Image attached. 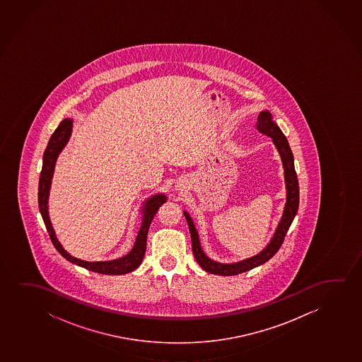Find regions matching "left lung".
Masks as SVG:
<instances>
[{
    "label": "left lung",
    "mask_w": 362,
    "mask_h": 362,
    "mask_svg": "<svg viewBox=\"0 0 362 362\" xmlns=\"http://www.w3.org/2000/svg\"><path fill=\"white\" fill-rule=\"evenodd\" d=\"M259 134H266L271 137L273 144L276 146L281 159H282L283 168H284V180H286V189H287V200L283 210L282 218L278 223L276 233L273 235L272 240L269 241L267 247L263 251L253 256V257L243 259L236 263H220L209 258L204 253L203 248L200 246L199 235L197 228L194 226L193 220L190 218L187 211H184L185 218L188 221L189 231L192 236V248H193L194 257L199 263V266L203 268L204 271L218 276H235L238 273L246 272L252 268L257 267L259 264L267 262L269 258H272L278 250L282 246L288 228L292 225L293 218L297 215L299 208V184H298L297 173L294 168V158H293L292 149L289 147L286 136L283 134L277 124L272 119V115L269 111H262L258 116L257 124H256Z\"/></svg>",
    "instance_id": "1"
}]
</instances>
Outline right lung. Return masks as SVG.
Masks as SVG:
<instances>
[{
    "mask_svg": "<svg viewBox=\"0 0 362 362\" xmlns=\"http://www.w3.org/2000/svg\"><path fill=\"white\" fill-rule=\"evenodd\" d=\"M71 129H73V119H63L55 129L54 134H52L45 154H43V165H42V172H40V185H38V205H40V215L45 221V228L49 233L50 240L54 245V247L57 248V251L63 257L66 258L71 263L78 264L80 267H84L89 271L101 273V274H124V273L132 272L139 267L144 259L149 225L152 223L156 213L158 211L159 206L165 203L167 197L164 194H156L152 198L144 202V208H142V214H144L142 225H141L139 235L136 238V243H134V248L124 257L112 259V261H105V262H88V261L73 257L71 255L65 251L58 241L52 223H50L49 215H48V197H49L50 184H52V178H53L55 162H57V158L62 152V149L64 148L65 144H68V141H69Z\"/></svg>",
    "mask_w": 362,
    "mask_h": 362,
    "instance_id": "obj_1",
    "label": "right lung"
}]
</instances>
